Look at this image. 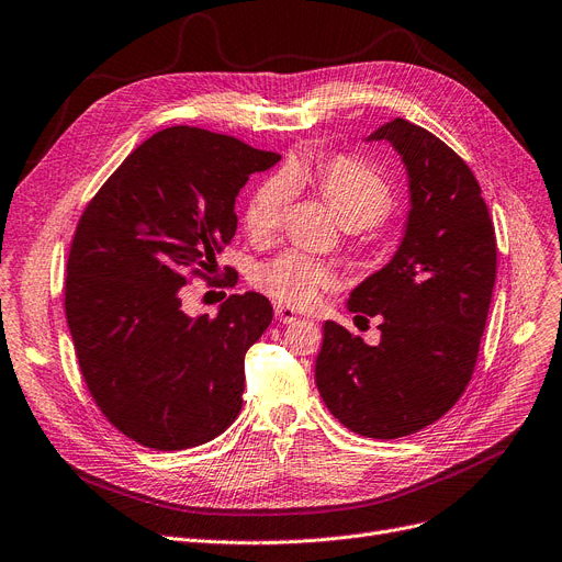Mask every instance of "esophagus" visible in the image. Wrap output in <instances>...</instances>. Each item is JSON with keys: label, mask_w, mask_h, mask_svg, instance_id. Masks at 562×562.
Wrapping results in <instances>:
<instances>
[{"label": "esophagus", "mask_w": 562, "mask_h": 562, "mask_svg": "<svg viewBox=\"0 0 562 562\" xmlns=\"http://www.w3.org/2000/svg\"><path fill=\"white\" fill-rule=\"evenodd\" d=\"M276 319L282 322V324H294L299 319V312L294 307L289 305H282V303H276Z\"/></svg>", "instance_id": "1"}]
</instances>
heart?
Instances as JSON below:
<instances>
[{
	"label": "heart",
	"mask_w": 562,
	"mask_h": 562,
	"mask_svg": "<svg viewBox=\"0 0 562 562\" xmlns=\"http://www.w3.org/2000/svg\"><path fill=\"white\" fill-rule=\"evenodd\" d=\"M312 179L314 188L337 213L349 232L370 229L383 223L395 206V192L387 179L368 162L337 154L314 165L296 167L291 172H276L259 183L246 211L250 234L266 236L282 223L286 206L296 194V186ZM252 282L266 296L291 307H312L328 289L337 284V271L324 259L299 250H284L259 263Z\"/></svg>",
	"instance_id": "b5f03b06"
}]
</instances>
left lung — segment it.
Here are the masks:
<instances>
[{
    "instance_id": "8db88e82",
    "label": "left lung",
    "mask_w": 562,
    "mask_h": 562,
    "mask_svg": "<svg viewBox=\"0 0 562 562\" xmlns=\"http://www.w3.org/2000/svg\"><path fill=\"white\" fill-rule=\"evenodd\" d=\"M368 139L395 146L411 211L395 257L360 282L349 310L381 322L364 345L324 324L314 379L333 416L368 438L436 423L467 390L496 282V234L471 167L429 131L393 119Z\"/></svg>"
}]
</instances>
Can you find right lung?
<instances>
[{
    "instance_id": "add662e5",
    "label": "right lung",
    "mask_w": 562,
    "mask_h": 562,
    "mask_svg": "<svg viewBox=\"0 0 562 562\" xmlns=\"http://www.w3.org/2000/svg\"><path fill=\"white\" fill-rule=\"evenodd\" d=\"M278 160L229 135L172 126L142 142L80 215L66 322L95 406L144 448L202 446L238 416L243 360L273 307L246 291L215 316H190L181 296L236 234L238 190Z\"/></svg>"
}]
</instances>
